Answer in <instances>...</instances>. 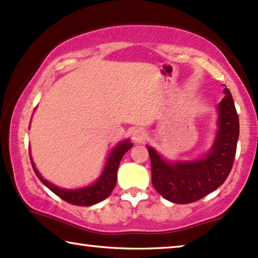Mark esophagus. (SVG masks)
<instances>
[{
  "mask_svg": "<svg viewBox=\"0 0 258 258\" xmlns=\"http://www.w3.org/2000/svg\"><path fill=\"white\" fill-rule=\"evenodd\" d=\"M132 140L136 144H143L147 140V133L143 128H138L132 133Z\"/></svg>",
  "mask_w": 258,
  "mask_h": 258,
  "instance_id": "obj_1",
  "label": "esophagus"
}]
</instances>
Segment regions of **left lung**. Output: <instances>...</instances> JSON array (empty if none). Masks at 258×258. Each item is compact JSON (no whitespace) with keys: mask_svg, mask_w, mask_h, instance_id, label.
<instances>
[{"mask_svg":"<svg viewBox=\"0 0 258 258\" xmlns=\"http://www.w3.org/2000/svg\"><path fill=\"white\" fill-rule=\"evenodd\" d=\"M223 99L217 104L215 137L208 152L189 160H168L152 146H146L151 158L152 183L155 190L170 202L186 205L200 200L217 189L233 167L239 136L238 115L233 96L223 89Z\"/></svg>","mask_w":258,"mask_h":258,"instance_id":"1","label":"left lung"}]
</instances>
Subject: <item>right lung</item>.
Instances as JSON below:
<instances>
[{"instance_id": "right-lung-1", "label": "right lung", "mask_w": 258, "mask_h": 258, "mask_svg": "<svg viewBox=\"0 0 258 258\" xmlns=\"http://www.w3.org/2000/svg\"><path fill=\"white\" fill-rule=\"evenodd\" d=\"M132 146L133 144L131 143L130 139H125L120 141V143H118L110 151V153H108L106 161H105L104 168L101 170L100 175L98 176V179L94 181V182L88 184V186L79 188H61L51 182H49L48 180L42 176V174L38 172V169L36 168L35 162L32 161L30 148H29V153H30L32 168H34L36 175H37V177L41 180V182L44 184V186H46L50 190L53 191L57 197L63 199L64 201L71 203V205L88 207L96 205V203H99L110 197L115 183H117V173L119 164H120L121 161V158L124 157V154Z\"/></svg>"}]
</instances>
